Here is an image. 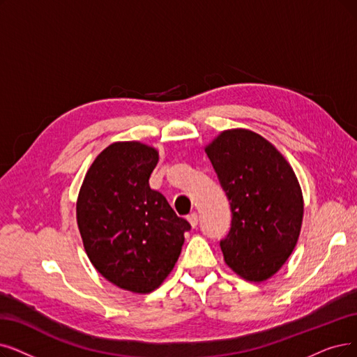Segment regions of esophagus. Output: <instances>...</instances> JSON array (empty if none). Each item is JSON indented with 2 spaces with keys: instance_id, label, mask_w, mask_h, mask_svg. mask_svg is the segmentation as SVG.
Masks as SVG:
<instances>
[{
  "instance_id": "1",
  "label": "esophagus",
  "mask_w": 357,
  "mask_h": 357,
  "mask_svg": "<svg viewBox=\"0 0 357 357\" xmlns=\"http://www.w3.org/2000/svg\"><path fill=\"white\" fill-rule=\"evenodd\" d=\"M188 221L190 222V225L195 228L197 227V222H199V218H197V213L196 212H190L188 215Z\"/></svg>"
}]
</instances>
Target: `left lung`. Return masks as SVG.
<instances>
[{
	"label": "left lung",
	"mask_w": 357,
	"mask_h": 357,
	"mask_svg": "<svg viewBox=\"0 0 357 357\" xmlns=\"http://www.w3.org/2000/svg\"><path fill=\"white\" fill-rule=\"evenodd\" d=\"M205 151L230 202V231L220 241L224 261L245 280L265 281L301 234L303 196L294 171L250 130L222 132Z\"/></svg>",
	"instance_id": "1"
}]
</instances>
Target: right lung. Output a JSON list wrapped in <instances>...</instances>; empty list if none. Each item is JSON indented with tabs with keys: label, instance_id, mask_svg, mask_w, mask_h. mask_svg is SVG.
I'll return each instance as SVG.
<instances>
[{
	"label": "right lung",
	"instance_id": "add662e5",
	"mask_svg": "<svg viewBox=\"0 0 357 357\" xmlns=\"http://www.w3.org/2000/svg\"><path fill=\"white\" fill-rule=\"evenodd\" d=\"M158 152L119 142L96 156L77 199L83 246L98 273L117 287L149 293L174 268L190 224L149 188Z\"/></svg>",
	"mask_w": 357,
	"mask_h": 357
}]
</instances>
